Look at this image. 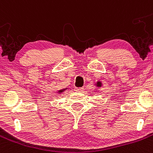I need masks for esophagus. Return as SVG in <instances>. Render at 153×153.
Here are the masks:
<instances>
[{"label": "esophagus", "mask_w": 153, "mask_h": 153, "mask_svg": "<svg viewBox=\"0 0 153 153\" xmlns=\"http://www.w3.org/2000/svg\"><path fill=\"white\" fill-rule=\"evenodd\" d=\"M75 91L77 92H82L83 91V88H75Z\"/></svg>", "instance_id": "1"}]
</instances>
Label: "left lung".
<instances>
[{"instance_id": "obj_1", "label": "left lung", "mask_w": 153, "mask_h": 153, "mask_svg": "<svg viewBox=\"0 0 153 153\" xmlns=\"http://www.w3.org/2000/svg\"><path fill=\"white\" fill-rule=\"evenodd\" d=\"M95 85L97 86V87H101V86H102V83H101L100 81H97Z\"/></svg>"}]
</instances>
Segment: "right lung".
<instances>
[{
	"label": "right lung",
	"mask_w": 153,
	"mask_h": 153,
	"mask_svg": "<svg viewBox=\"0 0 153 153\" xmlns=\"http://www.w3.org/2000/svg\"><path fill=\"white\" fill-rule=\"evenodd\" d=\"M66 89H67V88H66V89H61V90H59V91H58V93H59V94H60V93H62V92H63V91H65Z\"/></svg>",
	"instance_id": "right-lung-1"
}]
</instances>
